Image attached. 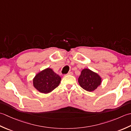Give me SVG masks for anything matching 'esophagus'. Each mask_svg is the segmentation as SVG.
<instances>
[{
	"label": "esophagus",
	"instance_id": "1",
	"mask_svg": "<svg viewBox=\"0 0 131 131\" xmlns=\"http://www.w3.org/2000/svg\"><path fill=\"white\" fill-rule=\"evenodd\" d=\"M72 74H73V73L72 72H68L66 74V75H72Z\"/></svg>",
	"mask_w": 131,
	"mask_h": 131
}]
</instances>
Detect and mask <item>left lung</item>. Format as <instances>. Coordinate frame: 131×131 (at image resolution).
<instances>
[{"label": "left lung", "instance_id": "8db88e82", "mask_svg": "<svg viewBox=\"0 0 131 131\" xmlns=\"http://www.w3.org/2000/svg\"><path fill=\"white\" fill-rule=\"evenodd\" d=\"M78 82L84 89L88 92H93L101 85L102 80L97 73L85 68L82 70Z\"/></svg>", "mask_w": 131, "mask_h": 131}]
</instances>
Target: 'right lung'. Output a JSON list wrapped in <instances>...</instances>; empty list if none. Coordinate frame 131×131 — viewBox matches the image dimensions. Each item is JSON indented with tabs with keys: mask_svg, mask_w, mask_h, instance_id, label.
<instances>
[{
	"mask_svg": "<svg viewBox=\"0 0 131 131\" xmlns=\"http://www.w3.org/2000/svg\"><path fill=\"white\" fill-rule=\"evenodd\" d=\"M61 77L52 69L47 68L37 73L33 79V86L42 93L47 94L59 85Z\"/></svg>",
	"mask_w": 131,
	"mask_h": 131,
	"instance_id": "add662e5",
	"label": "right lung"
}]
</instances>
